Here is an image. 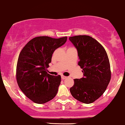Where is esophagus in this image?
<instances>
[{
	"mask_svg": "<svg viewBox=\"0 0 125 125\" xmlns=\"http://www.w3.org/2000/svg\"><path fill=\"white\" fill-rule=\"evenodd\" d=\"M62 79H66V78H67V76H64V75H62Z\"/></svg>",
	"mask_w": 125,
	"mask_h": 125,
	"instance_id": "34e87169",
	"label": "esophagus"
}]
</instances>
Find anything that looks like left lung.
I'll list each match as a JSON object with an SVG mask.
<instances>
[{
  "mask_svg": "<svg viewBox=\"0 0 125 125\" xmlns=\"http://www.w3.org/2000/svg\"><path fill=\"white\" fill-rule=\"evenodd\" d=\"M69 39L77 49L78 65L83 73V78L74 79L70 92L77 100L92 103L103 95L110 81L107 54L100 43L88 35H75Z\"/></svg>",
  "mask_w": 125,
  "mask_h": 125,
  "instance_id": "8db88e82",
  "label": "left lung"
}]
</instances>
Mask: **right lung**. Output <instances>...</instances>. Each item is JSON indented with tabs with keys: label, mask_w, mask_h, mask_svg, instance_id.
<instances>
[{
	"label": "right lung",
	"mask_w": 125,
	"mask_h": 125,
	"mask_svg": "<svg viewBox=\"0 0 125 125\" xmlns=\"http://www.w3.org/2000/svg\"><path fill=\"white\" fill-rule=\"evenodd\" d=\"M66 40L67 37H37L31 40L20 52L16 71L18 85L25 95L35 103H46L57 94L61 76L50 75L47 68L53 52Z\"/></svg>",
	"instance_id": "obj_1"
}]
</instances>
